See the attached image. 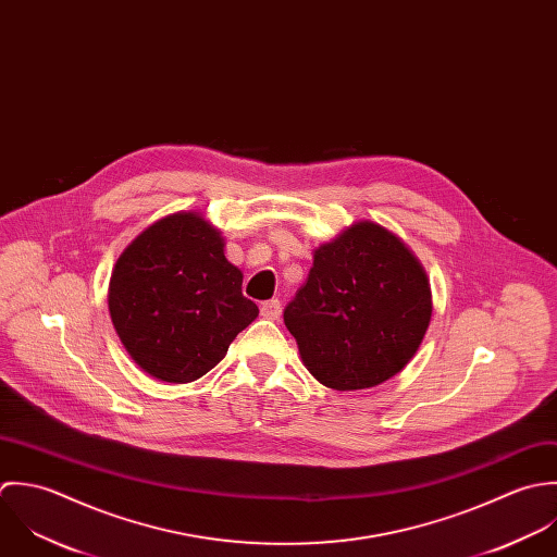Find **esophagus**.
<instances>
[{
  "label": "esophagus",
  "instance_id": "obj_1",
  "mask_svg": "<svg viewBox=\"0 0 557 557\" xmlns=\"http://www.w3.org/2000/svg\"><path fill=\"white\" fill-rule=\"evenodd\" d=\"M282 314V304L277 299H271V301H264L260 306V317L267 319V321H277Z\"/></svg>",
  "mask_w": 557,
  "mask_h": 557
}]
</instances>
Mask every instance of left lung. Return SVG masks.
<instances>
[{
	"mask_svg": "<svg viewBox=\"0 0 557 557\" xmlns=\"http://www.w3.org/2000/svg\"><path fill=\"white\" fill-rule=\"evenodd\" d=\"M433 317L431 282L400 236L355 222L314 249L306 284L284 310L301 361L337 392L381 385L418 352Z\"/></svg>",
	"mask_w": 557,
	"mask_h": 557,
	"instance_id": "left-lung-1",
	"label": "left lung"
}]
</instances>
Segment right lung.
Here are the masks:
<instances>
[{
	"label": "right lung",
	"mask_w": 557,
	"mask_h": 557,
	"mask_svg": "<svg viewBox=\"0 0 557 557\" xmlns=\"http://www.w3.org/2000/svg\"><path fill=\"white\" fill-rule=\"evenodd\" d=\"M223 247L213 223L178 211L150 223L115 260L108 293L113 330L146 374L165 383L205 376L258 317Z\"/></svg>",
	"instance_id": "obj_1"
}]
</instances>
